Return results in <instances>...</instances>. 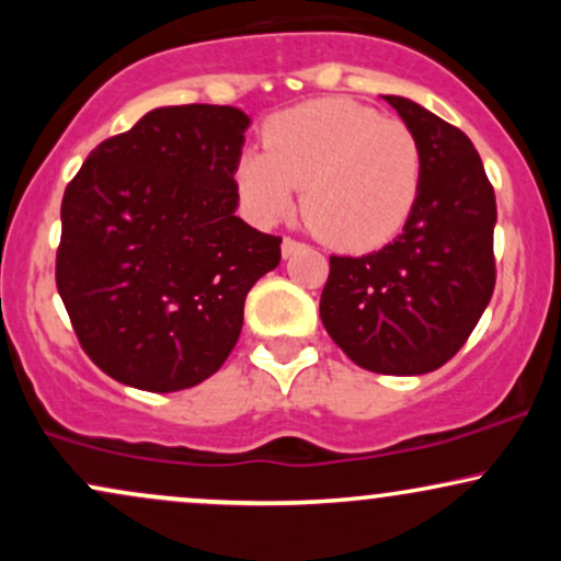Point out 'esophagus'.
<instances>
[{
	"label": "esophagus",
	"instance_id": "1",
	"mask_svg": "<svg viewBox=\"0 0 561 561\" xmlns=\"http://www.w3.org/2000/svg\"><path fill=\"white\" fill-rule=\"evenodd\" d=\"M300 248H302V244L298 240H293V237H285V240H282V255H285V259L298 253Z\"/></svg>",
	"mask_w": 561,
	"mask_h": 561
}]
</instances>
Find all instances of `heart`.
Wrapping results in <instances>:
<instances>
[{
    "instance_id": "heart-1",
    "label": "heart",
    "mask_w": 561,
    "mask_h": 561,
    "mask_svg": "<svg viewBox=\"0 0 561 561\" xmlns=\"http://www.w3.org/2000/svg\"><path fill=\"white\" fill-rule=\"evenodd\" d=\"M242 214L272 227L302 205L334 248L377 250L401 234L422 190V147L403 121L345 96L302 102L263 128L234 169Z\"/></svg>"
}]
</instances>
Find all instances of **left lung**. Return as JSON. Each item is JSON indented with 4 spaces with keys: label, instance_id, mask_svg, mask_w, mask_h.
Wrapping results in <instances>:
<instances>
[{
    "label": "left lung",
    "instance_id": "left-lung-1",
    "mask_svg": "<svg viewBox=\"0 0 561 561\" xmlns=\"http://www.w3.org/2000/svg\"><path fill=\"white\" fill-rule=\"evenodd\" d=\"M422 147V190L401 234L377 253L332 255L319 313L351 362L414 377L456 356L495 287V195L465 131L382 94Z\"/></svg>",
    "mask_w": 561,
    "mask_h": 561
}]
</instances>
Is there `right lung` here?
Wrapping results in <instances>:
<instances>
[{
    "mask_svg": "<svg viewBox=\"0 0 561 561\" xmlns=\"http://www.w3.org/2000/svg\"><path fill=\"white\" fill-rule=\"evenodd\" d=\"M248 126L231 105L156 107L68 184L57 289L89 358L128 388L216 375L250 287L279 266L282 237L234 214Z\"/></svg>",
    "mask_w": 561,
    "mask_h": 561,
    "instance_id": "obj_1",
    "label": "right lung"
}]
</instances>
